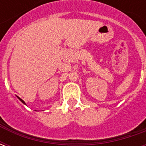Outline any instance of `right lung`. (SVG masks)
I'll return each instance as SVG.
<instances>
[{
    "mask_svg": "<svg viewBox=\"0 0 146 146\" xmlns=\"http://www.w3.org/2000/svg\"><path fill=\"white\" fill-rule=\"evenodd\" d=\"M18 98H19V100H20V101L22 102H23V104L26 105V103H25V102H24L23 100V99H21V98H19V97H18Z\"/></svg>",
    "mask_w": 146,
    "mask_h": 146,
    "instance_id": "add662e5",
    "label": "right lung"
}]
</instances>
